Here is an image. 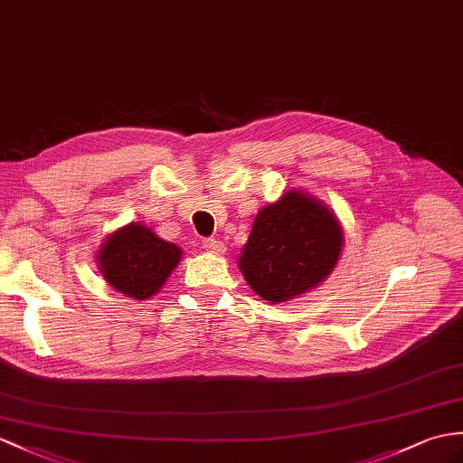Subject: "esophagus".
I'll return each instance as SVG.
<instances>
[{"label":"esophagus","mask_w":463,"mask_h":463,"mask_svg":"<svg viewBox=\"0 0 463 463\" xmlns=\"http://www.w3.org/2000/svg\"><path fill=\"white\" fill-rule=\"evenodd\" d=\"M204 247H206V250H208L210 253H216V255H220V253L225 251V245H223L222 241H218V240H206V241H204Z\"/></svg>","instance_id":"1"}]
</instances>
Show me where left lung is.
Segmentation results:
<instances>
[{
  "instance_id": "1",
  "label": "left lung",
  "mask_w": 463,
  "mask_h": 463,
  "mask_svg": "<svg viewBox=\"0 0 463 463\" xmlns=\"http://www.w3.org/2000/svg\"><path fill=\"white\" fill-rule=\"evenodd\" d=\"M342 241L334 213L295 190L259 212L240 267L259 297L285 302L308 292L332 273Z\"/></svg>"
}]
</instances>
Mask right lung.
Instances as JSON below:
<instances>
[{"label": "right lung", "mask_w": 463, "mask_h": 463, "mask_svg": "<svg viewBox=\"0 0 463 463\" xmlns=\"http://www.w3.org/2000/svg\"><path fill=\"white\" fill-rule=\"evenodd\" d=\"M180 250L145 228L129 223L111 233L99 250V269L108 283L121 295L145 300L163 287L180 261Z\"/></svg>", "instance_id": "obj_1"}]
</instances>
